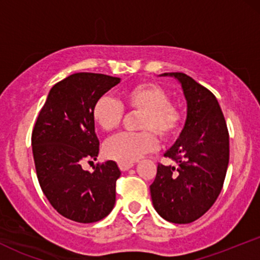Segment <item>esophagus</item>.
Listing matches in <instances>:
<instances>
[{"mask_svg":"<svg viewBox=\"0 0 260 260\" xmlns=\"http://www.w3.org/2000/svg\"><path fill=\"white\" fill-rule=\"evenodd\" d=\"M120 169L121 171H127V170L132 169L133 168V164H120Z\"/></svg>","mask_w":260,"mask_h":260,"instance_id":"1","label":"esophagus"}]
</instances>
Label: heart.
I'll return each mask as SVG.
<instances>
[{
  "instance_id": "b5f03b06",
  "label": "heart",
  "mask_w": 260,
  "mask_h": 260,
  "mask_svg": "<svg viewBox=\"0 0 260 260\" xmlns=\"http://www.w3.org/2000/svg\"><path fill=\"white\" fill-rule=\"evenodd\" d=\"M122 106L131 112H140L139 133H124L110 139L104 147L107 159L118 164H133L154 150L156 137L169 140L181 127V113L170 103L165 89L151 82L131 86L122 94ZM123 110L110 96H101L94 103L91 118L95 126L104 132H112L120 126Z\"/></svg>"
}]
</instances>
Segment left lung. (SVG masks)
Returning a JSON list of instances; mask_svg holds the SVG:
<instances>
[{
  "mask_svg": "<svg viewBox=\"0 0 260 260\" xmlns=\"http://www.w3.org/2000/svg\"><path fill=\"white\" fill-rule=\"evenodd\" d=\"M181 84L187 103L183 129L165 153L175 165H157L153 205L174 223L196 221L219 197L229 166V132L215 95L184 73H164Z\"/></svg>",
  "mask_w": 260,
  "mask_h": 260,
  "instance_id": "8db88e82",
  "label": "left lung"
}]
</instances>
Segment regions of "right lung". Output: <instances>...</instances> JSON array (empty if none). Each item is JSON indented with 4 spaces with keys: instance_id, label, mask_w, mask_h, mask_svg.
<instances>
[{
    "instance_id": "1",
    "label": "right lung",
    "mask_w": 260,
    "mask_h": 260,
    "mask_svg": "<svg viewBox=\"0 0 260 260\" xmlns=\"http://www.w3.org/2000/svg\"><path fill=\"white\" fill-rule=\"evenodd\" d=\"M121 78L99 73H74L50 90L31 134L39 183L57 213L89 223L109 215L116 202L121 171L115 161L83 170L96 160L99 139L91 118L94 103Z\"/></svg>"
}]
</instances>
